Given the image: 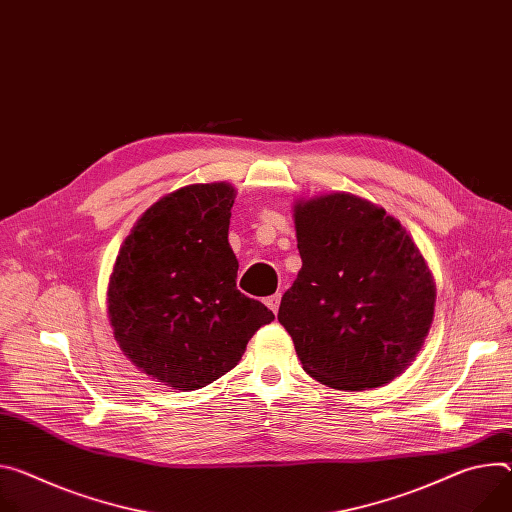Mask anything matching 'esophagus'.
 <instances>
[{"mask_svg": "<svg viewBox=\"0 0 512 512\" xmlns=\"http://www.w3.org/2000/svg\"><path fill=\"white\" fill-rule=\"evenodd\" d=\"M280 302H282V294H273V296L265 298V304H267V308H271L273 312H277V308H280Z\"/></svg>", "mask_w": 512, "mask_h": 512, "instance_id": "obj_1", "label": "esophagus"}]
</instances>
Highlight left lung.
I'll use <instances>...</instances> for the list:
<instances>
[{
  "instance_id": "obj_1",
  "label": "left lung",
  "mask_w": 512,
  "mask_h": 512,
  "mask_svg": "<svg viewBox=\"0 0 512 512\" xmlns=\"http://www.w3.org/2000/svg\"><path fill=\"white\" fill-rule=\"evenodd\" d=\"M302 269L277 320L308 374L337 390L392 382L429 335L433 275L402 224L337 192L296 202Z\"/></svg>"
}]
</instances>
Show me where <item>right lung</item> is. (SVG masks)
<instances>
[{
	"label": "right lung",
	"mask_w": 512,
	"mask_h": 512,
	"mask_svg": "<svg viewBox=\"0 0 512 512\" xmlns=\"http://www.w3.org/2000/svg\"><path fill=\"white\" fill-rule=\"evenodd\" d=\"M235 188L194 183L155 202L120 247L108 316L124 355L175 390L230 371L273 312L237 290L228 245Z\"/></svg>",
	"instance_id": "right-lung-1"
}]
</instances>
